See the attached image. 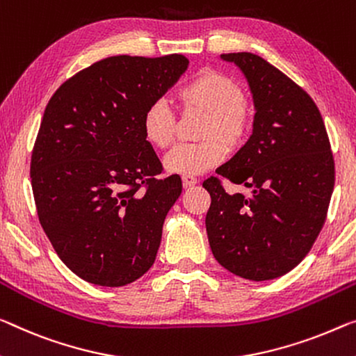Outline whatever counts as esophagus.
Returning a JSON list of instances; mask_svg holds the SVG:
<instances>
[{
    "instance_id": "obj_1",
    "label": "esophagus",
    "mask_w": 356,
    "mask_h": 356,
    "mask_svg": "<svg viewBox=\"0 0 356 356\" xmlns=\"http://www.w3.org/2000/svg\"><path fill=\"white\" fill-rule=\"evenodd\" d=\"M183 186L184 188H191V186H195L197 183H199V179H197L195 177H191V175H183Z\"/></svg>"
}]
</instances>
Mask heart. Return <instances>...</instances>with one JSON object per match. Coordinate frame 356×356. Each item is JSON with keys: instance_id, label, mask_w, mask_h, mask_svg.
Instances as JSON below:
<instances>
[{"instance_id": "obj_1", "label": "heart", "mask_w": 356, "mask_h": 356, "mask_svg": "<svg viewBox=\"0 0 356 356\" xmlns=\"http://www.w3.org/2000/svg\"><path fill=\"white\" fill-rule=\"evenodd\" d=\"M181 114H202L199 143L181 145L165 157V168L178 175H200L216 167L227 151L245 143L251 130V109L242 87L231 76L202 70L175 95ZM146 141L157 149L170 147L177 136V116L163 100L152 102L141 119Z\"/></svg>"}]
</instances>
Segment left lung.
<instances>
[{
    "instance_id": "obj_1",
    "label": "left lung",
    "mask_w": 356,
    "mask_h": 356,
    "mask_svg": "<svg viewBox=\"0 0 356 356\" xmlns=\"http://www.w3.org/2000/svg\"><path fill=\"white\" fill-rule=\"evenodd\" d=\"M247 76L254 100L250 140L220 177L204 181L205 218L216 261L235 275L262 282L302 261L326 221L334 189V159L323 118L302 87L250 52L222 54ZM254 189L229 195L222 178Z\"/></svg>"
}]
</instances>
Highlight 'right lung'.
Returning <instances> with one entry per match:
<instances>
[{
	"instance_id": "obj_1",
	"label": "right lung",
	"mask_w": 356,
	"mask_h": 356,
	"mask_svg": "<svg viewBox=\"0 0 356 356\" xmlns=\"http://www.w3.org/2000/svg\"><path fill=\"white\" fill-rule=\"evenodd\" d=\"M188 65L179 54L108 57L47 103L31 154L33 195L58 258L86 282L124 286L154 264L183 184L178 175L159 178L141 119Z\"/></svg>"
}]
</instances>
